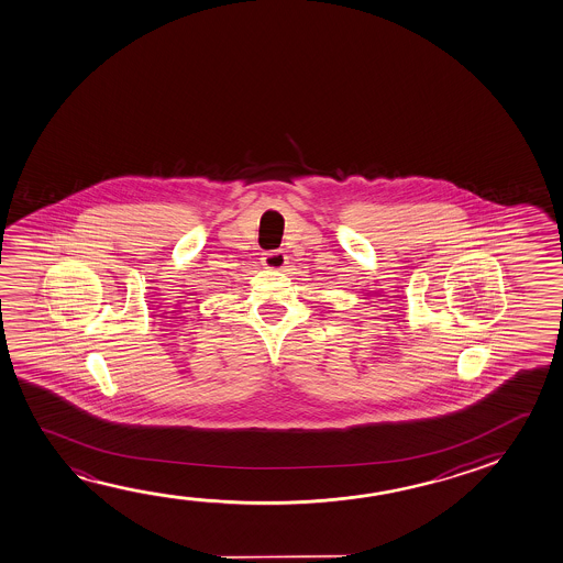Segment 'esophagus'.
<instances>
[{"instance_id": "1", "label": "esophagus", "mask_w": 563, "mask_h": 563, "mask_svg": "<svg viewBox=\"0 0 563 563\" xmlns=\"http://www.w3.org/2000/svg\"><path fill=\"white\" fill-rule=\"evenodd\" d=\"M261 263H263V267L268 268V271H283L286 267V255L283 251H268L261 258Z\"/></svg>"}]
</instances>
